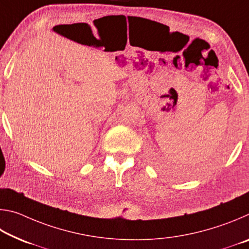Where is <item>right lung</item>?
Masks as SVG:
<instances>
[{
  "label": "right lung",
  "instance_id": "1",
  "mask_svg": "<svg viewBox=\"0 0 249 249\" xmlns=\"http://www.w3.org/2000/svg\"><path fill=\"white\" fill-rule=\"evenodd\" d=\"M53 28H54V29H56V28H58V26H54V27H53Z\"/></svg>",
  "mask_w": 249,
  "mask_h": 249
}]
</instances>
